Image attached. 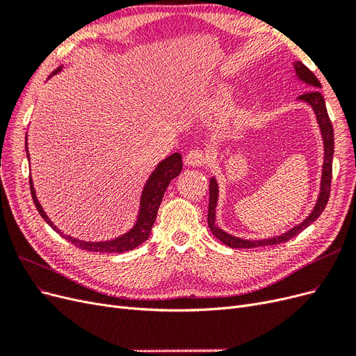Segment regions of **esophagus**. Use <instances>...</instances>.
Listing matches in <instances>:
<instances>
[{"label": "esophagus", "mask_w": 356, "mask_h": 356, "mask_svg": "<svg viewBox=\"0 0 356 356\" xmlns=\"http://www.w3.org/2000/svg\"><path fill=\"white\" fill-rule=\"evenodd\" d=\"M207 163V154L202 149H191L186 154V165L188 166H202Z\"/></svg>", "instance_id": "obj_1"}]
</instances>
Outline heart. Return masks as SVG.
I'll return each instance as SVG.
<instances>
[{
	"label": "heart",
	"mask_w": 356,
	"mask_h": 356,
	"mask_svg": "<svg viewBox=\"0 0 356 356\" xmlns=\"http://www.w3.org/2000/svg\"><path fill=\"white\" fill-rule=\"evenodd\" d=\"M229 101H230V90H229V89H222V90L218 93L217 99L213 101V105L217 106V108H220V106L225 105Z\"/></svg>",
	"instance_id": "b5f03b06"
}]
</instances>
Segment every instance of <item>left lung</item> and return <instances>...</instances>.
Masks as SVG:
<instances>
[{
    "mask_svg": "<svg viewBox=\"0 0 356 356\" xmlns=\"http://www.w3.org/2000/svg\"><path fill=\"white\" fill-rule=\"evenodd\" d=\"M294 71L297 79L300 81H303L309 86V92L300 95L298 101L306 102L307 105L312 106L315 115H316V122L319 126V131L322 135V143H324V165H322V177H321V188H319V196L316 199V203L312 212L307 215L306 220L301 221L300 224L294 225L293 229H289L288 232L273 236V238L268 239H260V241H248L242 238H236L233 234H229L227 232H224L220 229L215 220H217V204H218V182L213 177L209 181V208H208V225L212 232V234L217 238L220 242L224 245H227L230 248H257V246H266V245H277L289 241L291 238H294L300 232H303L306 227L316 221V218L322 213V211L325 209L327 202L330 197V191H331V177H332V154H334V131H332V124L327 113V106L324 96H322L321 89L322 86L319 80L315 77V74L312 72L307 67H305L300 60L294 62Z\"/></svg>",
    "mask_w": 356,
    "mask_h": 356,
    "instance_id": "left-lung-1",
    "label": "left lung"
}]
</instances>
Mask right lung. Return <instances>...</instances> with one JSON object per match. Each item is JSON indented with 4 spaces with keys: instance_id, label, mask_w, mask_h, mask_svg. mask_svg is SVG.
I'll return each instance as SVG.
<instances>
[{
    "instance_id": "add662e5",
    "label": "right lung",
    "mask_w": 356,
    "mask_h": 356,
    "mask_svg": "<svg viewBox=\"0 0 356 356\" xmlns=\"http://www.w3.org/2000/svg\"><path fill=\"white\" fill-rule=\"evenodd\" d=\"M62 70L58 68L51 72V75L58 74ZM50 75V77H51ZM28 139V138H26ZM25 149H26V156L29 160V153H28V143H25ZM182 170V157L179 153H174L170 154L169 157H166L165 160H161L160 163L156 166V169L153 170V174L148 177L143 195H141V200H139V212L136 217V222L134 224V227L126 232L124 234L118 236V238L113 239V241H101V242H86V241H79L72 238V236L63 234L55 224L50 221V218L46 215L44 209L40 204L37 196H35V188L34 184H32V179L29 175V186H31V196L32 200H34L35 207L40 212V215L42 217L50 227L55 230L56 233H59L62 238H65L68 242H71L72 245H75L80 250H86V251H92V252H126V251H132L135 250L136 246L141 245L143 242H145L148 239L149 233H152V229L154 225L156 217H157V211L161 203V199H163L165 191L169 186V182L174 179L175 177H178Z\"/></svg>"
}]
</instances>
